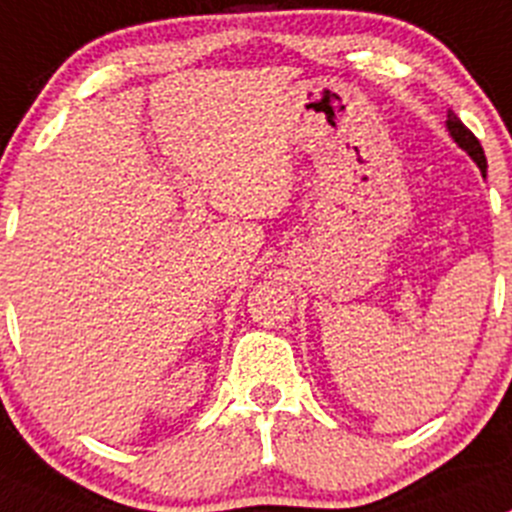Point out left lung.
Wrapping results in <instances>:
<instances>
[{
  "label": "left lung",
  "mask_w": 512,
  "mask_h": 512,
  "mask_svg": "<svg viewBox=\"0 0 512 512\" xmlns=\"http://www.w3.org/2000/svg\"><path fill=\"white\" fill-rule=\"evenodd\" d=\"M447 130H450V135L455 138V143L460 145L462 150H467V153H470V158L478 163V168L483 170V175H485V170H488V160H485L483 145H480V140L472 135V130H467L465 125H462V120L457 118L452 110H447Z\"/></svg>",
  "instance_id": "left-lung-1"
}]
</instances>
